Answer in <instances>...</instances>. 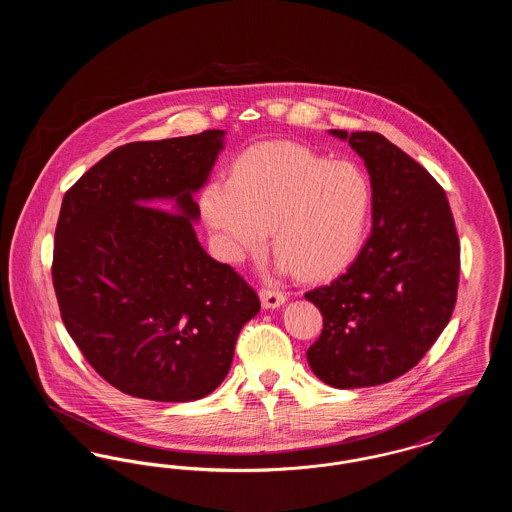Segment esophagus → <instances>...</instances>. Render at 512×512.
Returning <instances> with one entry per match:
<instances>
[{
  "label": "esophagus",
  "mask_w": 512,
  "mask_h": 512,
  "mask_svg": "<svg viewBox=\"0 0 512 512\" xmlns=\"http://www.w3.org/2000/svg\"><path fill=\"white\" fill-rule=\"evenodd\" d=\"M259 295H261V301H263L265 309H278L280 305L286 303V295L280 290H274V288H261Z\"/></svg>",
  "instance_id": "esophagus-1"
}]
</instances>
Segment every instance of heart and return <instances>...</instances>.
Wrapping results in <instances>:
<instances>
[{
    "mask_svg": "<svg viewBox=\"0 0 512 512\" xmlns=\"http://www.w3.org/2000/svg\"><path fill=\"white\" fill-rule=\"evenodd\" d=\"M372 211V184L351 161H330L299 144L247 151L230 182H211L201 213L220 257L240 263L270 228L278 268L309 280L332 276L359 251Z\"/></svg>",
    "mask_w": 512,
    "mask_h": 512,
    "instance_id": "1",
    "label": "heart"
}]
</instances>
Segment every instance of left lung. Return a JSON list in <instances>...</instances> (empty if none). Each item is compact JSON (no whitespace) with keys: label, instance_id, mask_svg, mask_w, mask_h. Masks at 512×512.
Returning a JSON list of instances; mask_svg holds the SVG:
<instances>
[{"label":"left lung","instance_id":"obj_1","mask_svg":"<svg viewBox=\"0 0 512 512\" xmlns=\"http://www.w3.org/2000/svg\"><path fill=\"white\" fill-rule=\"evenodd\" d=\"M365 161L372 232L328 286L305 293L324 317L307 351L318 378L340 390L386 384L409 372L453 315L461 245L434 176L378 132L330 130Z\"/></svg>","mask_w":512,"mask_h":512}]
</instances>
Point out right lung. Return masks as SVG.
I'll return each instance as SVG.
<instances>
[{
	"mask_svg": "<svg viewBox=\"0 0 512 512\" xmlns=\"http://www.w3.org/2000/svg\"><path fill=\"white\" fill-rule=\"evenodd\" d=\"M224 134L117 147L63 197L51 267L61 318L99 376L132 397L184 403L217 390L261 309L195 236L194 194Z\"/></svg>",
	"mask_w": 512,
	"mask_h": 512,
	"instance_id": "right-lung-1",
	"label": "right lung"
}]
</instances>
